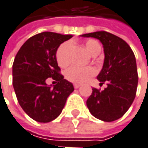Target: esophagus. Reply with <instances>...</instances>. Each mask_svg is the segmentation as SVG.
I'll list each match as a JSON object with an SVG mask.
<instances>
[{"instance_id":"esophagus-1","label":"esophagus","mask_w":148,"mask_h":148,"mask_svg":"<svg viewBox=\"0 0 148 148\" xmlns=\"http://www.w3.org/2000/svg\"><path fill=\"white\" fill-rule=\"evenodd\" d=\"M79 86H80V84H76V83L74 84V87L75 88V89H78Z\"/></svg>"}]
</instances>
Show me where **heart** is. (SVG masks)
I'll list each match as a JSON object with an SVG mask.
<instances>
[{
    "instance_id": "obj_1",
    "label": "heart",
    "mask_w": 148,
    "mask_h": 148,
    "mask_svg": "<svg viewBox=\"0 0 148 148\" xmlns=\"http://www.w3.org/2000/svg\"><path fill=\"white\" fill-rule=\"evenodd\" d=\"M85 47L87 51L92 56L98 55L101 50V45L99 42L93 39H88L85 41ZM71 49V42L65 41L62 43L58 47L56 51V60L58 65L64 68L67 67L69 63V52ZM97 73V70L93 67H86V68H79L73 66L68 69L65 72L66 79L73 83H82L86 81L89 78L92 77Z\"/></svg>"
}]
</instances>
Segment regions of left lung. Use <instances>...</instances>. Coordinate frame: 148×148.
Returning <instances> with one entry per match:
<instances>
[{
    "label": "left lung",
    "instance_id": "1",
    "mask_svg": "<svg viewBox=\"0 0 148 148\" xmlns=\"http://www.w3.org/2000/svg\"><path fill=\"white\" fill-rule=\"evenodd\" d=\"M98 39L103 46L104 62L97 79L107 83L103 90L92 88L86 101L95 118L112 122L121 118L131 106L136 94L138 74L133 51L121 38L106 31L82 34Z\"/></svg>",
    "mask_w": 148,
    "mask_h": 148
}]
</instances>
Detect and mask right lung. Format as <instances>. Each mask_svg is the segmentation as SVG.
<instances>
[{
  "label": "right lung",
  "mask_w": 148,
  "mask_h": 148,
  "mask_svg": "<svg viewBox=\"0 0 148 148\" xmlns=\"http://www.w3.org/2000/svg\"><path fill=\"white\" fill-rule=\"evenodd\" d=\"M71 34L42 32L30 37L21 47L12 64V86L23 110L37 122L48 123L62 113L73 84L60 74L56 51ZM52 77L58 83L47 86Z\"/></svg>",
  "instance_id": "add662e5"
}]
</instances>
